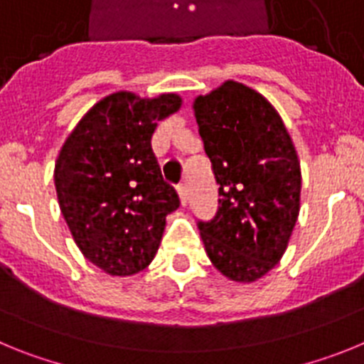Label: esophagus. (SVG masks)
<instances>
[{
    "label": "esophagus",
    "instance_id": "obj_1",
    "mask_svg": "<svg viewBox=\"0 0 364 364\" xmlns=\"http://www.w3.org/2000/svg\"><path fill=\"white\" fill-rule=\"evenodd\" d=\"M176 191H178V197H180V202H182V205L188 204V191H186V186L178 184L176 186Z\"/></svg>",
    "mask_w": 364,
    "mask_h": 364
}]
</instances>
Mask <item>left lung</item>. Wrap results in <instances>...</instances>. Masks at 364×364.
Here are the masks:
<instances>
[{"mask_svg":"<svg viewBox=\"0 0 364 364\" xmlns=\"http://www.w3.org/2000/svg\"><path fill=\"white\" fill-rule=\"evenodd\" d=\"M218 188V211L198 220L215 268L237 282L264 277L284 255L301 208V164L268 100L228 80L193 104Z\"/></svg>","mask_w":364,"mask_h":364,"instance_id":"left-lung-1","label":"left lung"}]
</instances>
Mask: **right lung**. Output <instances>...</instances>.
I'll use <instances>...</instances> for the list:
<instances>
[{
	"label": "right lung",
	"instance_id": "add662e5",
	"mask_svg": "<svg viewBox=\"0 0 364 364\" xmlns=\"http://www.w3.org/2000/svg\"><path fill=\"white\" fill-rule=\"evenodd\" d=\"M178 95L105 96L63 144L54 167L58 202L80 252L109 275H134L156 255L166 217L180 205L151 147L156 122Z\"/></svg>",
	"mask_w": 364,
	"mask_h": 364
}]
</instances>
